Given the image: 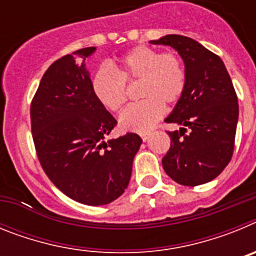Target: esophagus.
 <instances>
[{
	"mask_svg": "<svg viewBox=\"0 0 256 256\" xmlns=\"http://www.w3.org/2000/svg\"><path fill=\"white\" fill-rule=\"evenodd\" d=\"M150 134H151L150 132H144V133H141L140 136H141V138L144 140V141H148V137H150Z\"/></svg>",
	"mask_w": 256,
	"mask_h": 256,
	"instance_id": "esophagus-1",
	"label": "esophagus"
}]
</instances>
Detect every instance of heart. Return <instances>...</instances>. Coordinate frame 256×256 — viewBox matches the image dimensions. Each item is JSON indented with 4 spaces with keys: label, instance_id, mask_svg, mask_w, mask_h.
Masks as SVG:
<instances>
[{
    "label": "heart",
    "instance_id": "1",
    "mask_svg": "<svg viewBox=\"0 0 256 256\" xmlns=\"http://www.w3.org/2000/svg\"><path fill=\"white\" fill-rule=\"evenodd\" d=\"M112 69L102 65L94 72L91 87L101 105L112 112L126 102V84L140 80L138 97L120 114L124 130L146 132L164 115L165 105H173L186 90L187 74L183 61L176 52L148 46H136L118 58Z\"/></svg>",
    "mask_w": 256,
    "mask_h": 256
}]
</instances>
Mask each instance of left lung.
<instances>
[{"label": "left lung", "instance_id": "1", "mask_svg": "<svg viewBox=\"0 0 256 256\" xmlns=\"http://www.w3.org/2000/svg\"><path fill=\"white\" fill-rule=\"evenodd\" d=\"M151 44L177 50L187 74L186 90L165 119L186 128L168 132L170 148L162 158V168L183 186L210 182L234 155L238 100L230 74L218 55L192 38L169 34Z\"/></svg>", "mask_w": 256, "mask_h": 256}]
</instances>
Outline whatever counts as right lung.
<instances>
[{
    "label": "right lung",
    "instance_id": "add662e5",
    "mask_svg": "<svg viewBox=\"0 0 256 256\" xmlns=\"http://www.w3.org/2000/svg\"><path fill=\"white\" fill-rule=\"evenodd\" d=\"M86 47L46 70L30 104L32 136L44 173L68 198L105 205L128 187L133 158L142 140L126 133L108 140L118 122L94 97Z\"/></svg>",
    "mask_w": 256,
    "mask_h": 256
}]
</instances>
